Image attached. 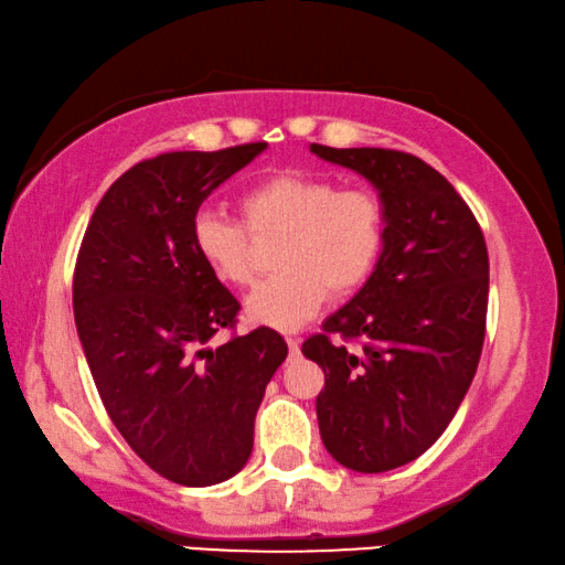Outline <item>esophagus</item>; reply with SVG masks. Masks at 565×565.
<instances>
[{"mask_svg": "<svg viewBox=\"0 0 565 565\" xmlns=\"http://www.w3.org/2000/svg\"><path fill=\"white\" fill-rule=\"evenodd\" d=\"M286 347H289V354L291 356L299 354V339L297 337H286Z\"/></svg>", "mask_w": 565, "mask_h": 565, "instance_id": "obj_1", "label": "esophagus"}]
</instances>
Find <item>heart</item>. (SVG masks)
Masks as SVG:
<instances>
[{"mask_svg":"<svg viewBox=\"0 0 565 565\" xmlns=\"http://www.w3.org/2000/svg\"><path fill=\"white\" fill-rule=\"evenodd\" d=\"M241 209L256 236L284 234L279 271L246 297L248 321L299 329L331 297H349L377 266L387 216L377 193L344 188L324 175L286 170L246 191ZM193 246L216 279L246 286L254 279V244L245 223L203 209L193 218Z\"/></svg>","mask_w":565,"mask_h":565,"instance_id":"b5f03b06","label":"heart"}]
</instances>
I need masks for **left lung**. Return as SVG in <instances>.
<instances>
[{"label": "left lung", "instance_id": "8db88e82", "mask_svg": "<svg viewBox=\"0 0 565 565\" xmlns=\"http://www.w3.org/2000/svg\"><path fill=\"white\" fill-rule=\"evenodd\" d=\"M311 153L377 188L387 236L377 266L324 334L301 344L324 370L321 443L339 465L387 472L445 433L476 377L488 315V248L476 216L433 166L384 148ZM329 333L360 341L352 353Z\"/></svg>", "mask_w": 565, "mask_h": 565}]
</instances>
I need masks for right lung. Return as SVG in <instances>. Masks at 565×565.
<instances>
[{
	"instance_id": "obj_1",
	"label": "right lung",
	"mask_w": 565,
	"mask_h": 565,
	"mask_svg": "<svg viewBox=\"0 0 565 565\" xmlns=\"http://www.w3.org/2000/svg\"><path fill=\"white\" fill-rule=\"evenodd\" d=\"M264 150H178L132 166L97 203L77 254L75 324L95 387L132 452L178 486H216L244 468L256 409L289 352L268 327L209 347L241 307L191 234L201 203Z\"/></svg>"
}]
</instances>
